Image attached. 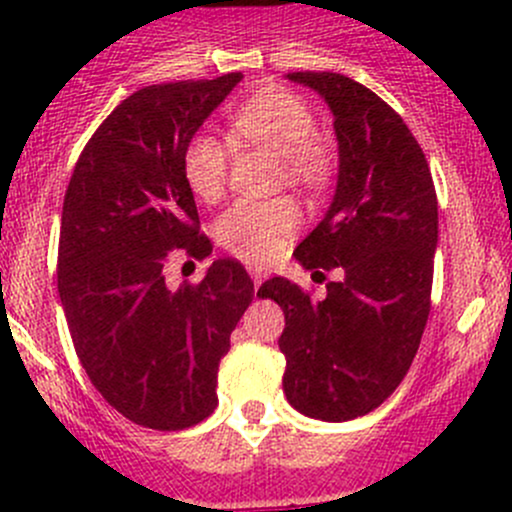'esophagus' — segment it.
<instances>
[{
	"instance_id": "obj_1",
	"label": "esophagus",
	"mask_w": 512,
	"mask_h": 512,
	"mask_svg": "<svg viewBox=\"0 0 512 512\" xmlns=\"http://www.w3.org/2000/svg\"><path fill=\"white\" fill-rule=\"evenodd\" d=\"M247 272H250V277H252V282H255V287L257 285H260V282L262 280H265V275H267V272H265V267H247Z\"/></svg>"
}]
</instances>
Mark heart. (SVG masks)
I'll use <instances>...</instances> for the list:
<instances>
[{"label": "heart", "mask_w": 512, "mask_h": 512, "mask_svg": "<svg viewBox=\"0 0 512 512\" xmlns=\"http://www.w3.org/2000/svg\"><path fill=\"white\" fill-rule=\"evenodd\" d=\"M232 128L247 141L260 143L282 156L292 183L319 188L329 175V158L312 141L314 113L287 89H265L247 98L232 116ZM183 175L195 198L213 203L223 195L227 180V151L210 133H195L183 151ZM302 215L292 200L270 203L237 200L215 220V240L245 262H267L280 255L297 232Z\"/></svg>", "instance_id": "heart-1"}]
</instances>
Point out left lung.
I'll use <instances>...</instances> for the list:
<instances>
[{
	"instance_id": "1",
	"label": "left lung",
	"mask_w": 512,
	"mask_h": 512,
	"mask_svg": "<svg viewBox=\"0 0 512 512\" xmlns=\"http://www.w3.org/2000/svg\"><path fill=\"white\" fill-rule=\"evenodd\" d=\"M327 101L339 148L337 190L294 250L304 270H334L322 302L272 277L257 297L285 312V396L299 414L352 421L404 381L431 312L438 203L431 170L404 118L374 91L332 71H294Z\"/></svg>"
}]
</instances>
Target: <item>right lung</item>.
Segmentation results:
<instances>
[{"instance_id":"add662e5","label":"right lung","mask_w":512,"mask_h":512,"mask_svg":"<svg viewBox=\"0 0 512 512\" xmlns=\"http://www.w3.org/2000/svg\"><path fill=\"white\" fill-rule=\"evenodd\" d=\"M242 81L158 84L113 108L86 143L64 195L59 299L98 394L138 426L180 431L218 406V366L255 297L235 260L200 285L168 287V252L208 257L183 175L185 143Z\"/></svg>"}]
</instances>
